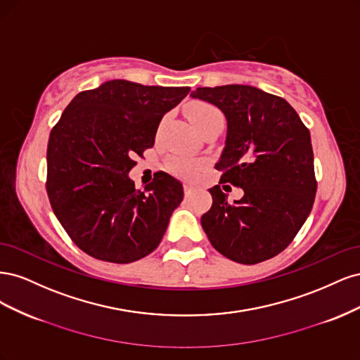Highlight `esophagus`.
I'll return each instance as SVG.
<instances>
[{"label": "esophagus", "instance_id": "obj_1", "mask_svg": "<svg viewBox=\"0 0 360 360\" xmlns=\"http://www.w3.org/2000/svg\"><path fill=\"white\" fill-rule=\"evenodd\" d=\"M183 191H184V197H191L192 192H193V186L192 184H183Z\"/></svg>", "mask_w": 360, "mask_h": 360}]
</instances>
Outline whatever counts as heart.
Instances as JSON below:
<instances>
[{
	"label": "heart",
	"instance_id": "heart-1",
	"mask_svg": "<svg viewBox=\"0 0 360 360\" xmlns=\"http://www.w3.org/2000/svg\"><path fill=\"white\" fill-rule=\"evenodd\" d=\"M188 118L191 120V123L195 126L197 130H201L205 124H209L210 122H213L214 118L222 117L221 111L217 110L216 106L207 103V102H197L188 108ZM168 169L176 174L179 177L183 179H192L197 171L200 169L201 163H198L197 160H193L188 156H181V155H176L172 156L168 163H167Z\"/></svg>",
	"mask_w": 360,
	"mask_h": 360
}]
</instances>
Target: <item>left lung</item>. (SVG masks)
Returning a JSON list of instances; mask_svg holds the SVG:
<instances>
[{
  "label": "left lung",
  "mask_w": 360,
  "mask_h": 360,
  "mask_svg": "<svg viewBox=\"0 0 360 360\" xmlns=\"http://www.w3.org/2000/svg\"><path fill=\"white\" fill-rule=\"evenodd\" d=\"M216 105L228 122L222 171L201 225L213 248L236 263L257 264L281 254L309 216L317 179L308 127L279 96L250 85L200 86L192 93ZM245 195L227 202L223 189Z\"/></svg>",
  "instance_id": "obj_1"
}]
</instances>
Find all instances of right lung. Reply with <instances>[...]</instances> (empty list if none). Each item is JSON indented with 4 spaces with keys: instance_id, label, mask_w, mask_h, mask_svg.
I'll list each match as a JSON object with an SVG mask.
<instances>
[{
    "instance_id": "obj_1",
    "label": "right lung",
    "mask_w": 360,
    "mask_h": 360,
    "mask_svg": "<svg viewBox=\"0 0 360 360\" xmlns=\"http://www.w3.org/2000/svg\"><path fill=\"white\" fill-rule=\"evenodd\" d=\"M189 86L123 79L85 90L64 110L48 143L46 191L72 242L93 258L126 264L158 248L183 188L159 171L144 191L127 177L155 146L163 114Z\"/></svg>"
}]
</instances>
